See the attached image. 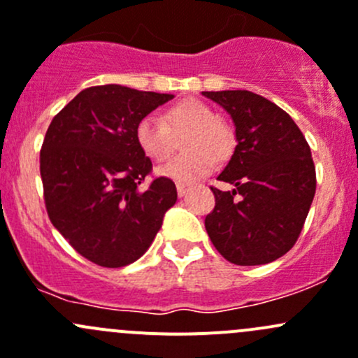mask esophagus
I'll use <instances>...</instances> for the list:
<instances>
[{
	"mask_svg": "<svg viewBox=\"0 0 358 358\" xmlns=\"http://www.w3.org/2000/svg\"><path fill=\"white\" fill-rule=\"evenodd\" d=\"M176 190H178V196L183 197L187 192H189V187H187L185 183H180L178 182V183H176Z\"/></svg>",
	"mask_w": 358,
	"mask_h": 358,
	"instance_id": "34e87169",
	"label": "esophagus"
}]
</instances>
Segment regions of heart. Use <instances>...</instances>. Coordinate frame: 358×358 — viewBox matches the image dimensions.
<instances>
[{
	"label": "heart",
	"instance_id": "b5f03b06",
	"mask_svg": "<svg viewBox=\"0 0 358 358\" xmlns=\"http://www.w3.org/2000/svg\"><path fill=\"white\" fill-rule=\"evenodd\" d=\"M189 131L183 140L182 156H176L159 171L176 182H194L215 168L216 161H225L232 154L234 133L218 114L201 100H182L166 110L164 121L157 115H145L136 124V143L147 157L166 161L175 150V136Z\"/></svg>",
	"mask_w": 358,
	"mask_h": 358
}]
</instances>
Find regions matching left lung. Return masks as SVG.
Masks as SVG:
<instances>
[{
  "label": "left lung",
  "instance_id": "1",
  "mask_svg": "<svg viewBox=\"0 0 358 358\" xmlns=\"http://www.w3.org/2000/svg\"><path fill=\"white\" fill-rule=\"evenodd\" d=\"M234 119L237 145L211 187L215 209L204 225L216 251L234 265H265L294 246L315 196L312 152L291 115L248 90L202 92Z\"/></svg>",
  "mask_w": 358,
  "mask_h": 358
}]
</instances>
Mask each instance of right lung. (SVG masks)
I'll list each match as a JSON object with an SVG mask.
<instances>
[{"instance_id":"add662e5","label":"right lung","mask_w":358,"mask_h":358,"mask_svg":"<svg viewBox=\"0 0 358 358\" xmlns=\"http://www.w3.org/2000/svg\"><path fill=\"white\" fill-rule=\"evenodd\" d=\"M169 99L121 85L90 86L50 122L39 152L46 213L92 263L119 268L136 262L176 202L166 176L143 187L152 162L135 136L140 119Z\"/></svg>"}]
</instances>
